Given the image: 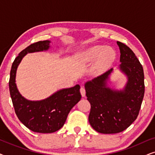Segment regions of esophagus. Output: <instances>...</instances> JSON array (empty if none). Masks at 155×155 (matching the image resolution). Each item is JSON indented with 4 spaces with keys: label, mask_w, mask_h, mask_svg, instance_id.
I'll list each match as a JSON object with an SVG mask.
<instances>
[{
    "label": "esophagus",
    "mask_w": 155,
    "mask_h": 155,
    "mask_svg": "<svg viewBox=\"0 0 155 155\" xmlns=\"http://www.w3.org/2000/svg\"><path fill=\"white\" fill-rule=\"evenodd\" d=\"M80 93H81L82 97L85 96L86 91H85V89H84V87H81V88H80Z\"/></svg>",
    "instance_id": "obj_1"
}]
</instances>
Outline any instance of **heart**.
I'll return each instance as SVG.
<instances>
[{
	"instance_id": "1",
	"label": "heart",
	"mask_w": 155,
	"mask_h": 155,
	"mask_svg": "<svg viewBox=\"0 0 155 155\" xmlns=\"http://www.w3.org/2000/svg\"><path fill=\"white\" fill-rule=\"evenodd\" d=\"M115 58V52L111 47L101 45L87 48L80 54V60L83 63H90L95 61L93 70L96 73L105 71Z\"/></svg>"
}]
</instances>
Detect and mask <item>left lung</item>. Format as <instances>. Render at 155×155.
Returning <instances> with one entry per match:
<instances>
[{"label": "left lung", "instance_id": "obj_1", "mask_svg": "<svg viewBox=\"0 0 155 155\" xmlns=\"http://www.w3.org/2000/svg\"><path fill=\"white\" fill-rule=\"evenodd\" d=\"M117 44L120 53L118 69L127 78L124 88L115 90L108 85L113 68L84 84L91 104L89 122L104 134L118 133L128 128L138 116L145 93L143 66L128 46L119 41Z\"/></svg>", "mask_w": 155, "mask_h": 155}]
</instances>
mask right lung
<instances>
[{
	"label": "right lung",
	"instance_id": "obj_1",
	"mask_svg": "<svg viewBox=\"0 0 155 155\" xmlns=\"http://www.w3.org/2000/svg\"><path fill=\"white\" fill-rule=\"evenodd\" d=\"M50 43L48 40L40 41L22 50L12 63L9 81L10 97L19 120L29 130L40 133H51L62 128L72 108L81 99L79 84L61 89L39 101L28 100L18 91L15 78L22 59L29 53L48 50Z\"/></svg>",
	"mask_w": 155,
	"mask_h": 155
}]
</instances>
